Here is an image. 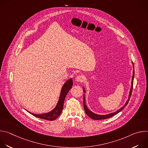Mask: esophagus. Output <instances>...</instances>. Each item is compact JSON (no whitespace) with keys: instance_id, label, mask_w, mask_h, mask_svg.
Masks as SVG:
<instances>
[{"instance_id":"34e87169","label":"esophagus","mask_w":148,"mask_h":148,"mask_svg":"<svg viewBox=\"0 0 148 148\" xmlns=\"http://www.w3.org/2000/svg\"><path fill=\"white\" fill-rule=\"evenodd\" d=\"M84 77H82V75H79V76H77L75 78V81L77 82H82L84 81Z\"/></svg>"}]
</instances>
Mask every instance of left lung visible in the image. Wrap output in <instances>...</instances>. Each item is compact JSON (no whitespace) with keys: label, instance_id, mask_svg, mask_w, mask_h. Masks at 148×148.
<instances>
[{"label":"left lung","instance_id":"1","mask_svg":"<svg viewBox=\"0 0 148 148\" xmlns=\"http://www.w3.org/2000/svg\"><path fill=\"white\" fill-rule=\"evenodd\" d=\"M132 63L133 64V62H132ZM133 68L134 69V66L133 65ZM134 76H135V71H134V70H133V75H132V82H131V89H130V94H129V96H128V100L126 102L125 104L123 105V106L122 107H121L119 110H117L115 112H112V113H110V114H106V115H98V114H95L93 112H92L91 111H90L88 107H87V105L86 104V97H85V93L86 92V90H85V88L83 87V91H84V110H85V112L86 113V114L89 116L90 117L91 119H94V120H100V119H107V118H111L115 115H116L117 114H118L119 112H121L126 106L127 105V104L129 102V101H130V97L131 96V94H132V88H133V83H134Z\"/></svg>","mask_w":148,"mask_h":148}]
</instances>
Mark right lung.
Here are the masks:
<instances>
[{"label":"right lung","mask_w":148,"mask_h":148,"mask_svg":"<svg viewBox=\"0 0 148 148\" xmlns=\"http://www.w3.org/2000/svg\"><path fill=\"white\" fill-rule=\"evenodd\" d=\"M73 84V79L71 78L69 79L67 81H66V82L64 84V85L62 86V88L61 90L60 95L56 106L51 111L47 113H43L41 114H36L32 113L27 110L26 111L30 114L33 115V116L41 119H43L49 120V121H53L56 119L58 117V116L61 114L62 111L63 105H64L65 98L67 93L69 92V90L72 88Z\"/></svg>","instance_id":"add662e5"}]
</instances>
